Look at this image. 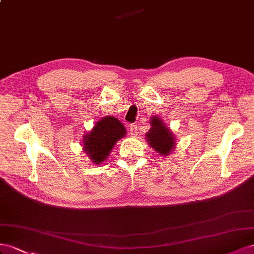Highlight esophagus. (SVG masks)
Here are the masks:
<instances>
[{
  "label": "esophagus",
  "instance_id": "obj_1",
  "mask_svg": "<svg viewBox=\"0 0 254 254\" xmlns=\"http://www.w3.org/2000/svg\"><path fill=\"white\" fill-rule=\"evenodd\" d=\"M129 134H131V136H133V137L137 136V126L136 125H132L131 127H129Z\"/></svg>",
  "mask_w": 254,
  "mask_h": 254
}]
</instances>
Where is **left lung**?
<instances>
[{"label":"left lung","instance_id":"1","mask_svg":"<svg viewBox=\"0 0 254 254\" xmlns=\"http://www.w3.org/2000/svg\"><path fill=\"white\" fill-rule=\"evenodd\" d=\"M151 128L146 134L148 143L159 155L167 156L176 147V138L170 129L157 116L151 118Z\"/></svg>","mask_w":254,"mask_h":254}]
</instances>
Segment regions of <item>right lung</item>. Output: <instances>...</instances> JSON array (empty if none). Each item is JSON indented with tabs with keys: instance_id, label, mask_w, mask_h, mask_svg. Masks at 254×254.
<instances>
[{
	"instance_id": "add662e5",
	"label": "right lung",
	"mask_w": 254,
	"mask_h": 254,
	"mask_svg": "<svg viewBox=\"0 0 254 254\" xmlns=\"http://www.w3.org/2000/svg\"><path fill=\"white\" fill-rule=\"evenodd\" d=\"M127 134L126 127L113 116L97 121L92 129L84 136L83 150L95 164H102L110 155L115 143Z\"/></svg>"
}]
</instances>
